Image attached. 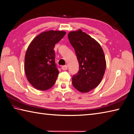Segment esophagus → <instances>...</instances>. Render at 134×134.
I'll list each match as a JSON object with an SVG mask.
<instances>
[{"label": "esophagus", "instance_id": "34e87169", "mask_svg": "<svg viewBox=\"0 0 134 134\" xmlns=\"http://www.w3.org/2000/svg\"><path fill=\"white\" fill-rule=\"evenodd\" d=\"M62 69L63 70H67V65H63V66L62 67Z\"/></svg>", "mask_w": 134, "mask_h": 134}]
</instances>
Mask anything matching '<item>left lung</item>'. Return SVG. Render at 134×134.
I'll return each mask as SVG.
<instances>
[{"mask_svg":"<svg viewBox=\"0 0 134 134\" xmlns=\"http://www.w3.org/2000/svg\"><path fill=\"white\" fill-rule=\"evenodd\" d=\"M68 37L80 64L78 73L72 78V85L80 92H88L99 85L105 72L103 51L95 39L80 29L70 32Z\"/></svg>","mask_w":134,"mask_h":134,"instance_id":"8db88e82","label":"left lung"}]
</instances>
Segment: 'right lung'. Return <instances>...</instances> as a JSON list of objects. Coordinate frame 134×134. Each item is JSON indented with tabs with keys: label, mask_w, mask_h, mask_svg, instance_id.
<instances>
[{
	"label": "right lung",
	"mask_w": 134,
	"mask_h": 134,
	"mask_svg": "<svg viewBox=\"0 0 134 134\" xmlns=\"http://www.w3.org/2000/svg\"><path fill=\"white\" fill-rule=\"evenodd\" d=\"M65 34L63 31H44L28 46L25 56V73L29 82L36 90H48L55 83L59 71L55 64L54 48Z\"/></svg>",
	"instance_id": "1"
}]
</instances>
